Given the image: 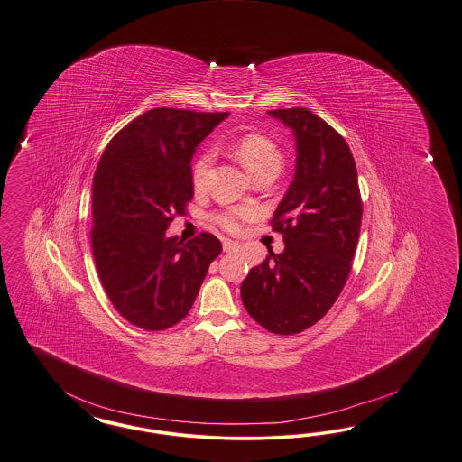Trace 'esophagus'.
I'll use <instances>...</instances> for the list:
<instances>
[{"label":"esophagus","instance_id":"1","mask_svg":"<svg viewBox=\"0 0 462 462\" xmlns=\"http://www.w3.org/2000/svg\"><path fill=\"white\" fill-rule=\"evenodd\" d=\"M223 251L225 253H239L240 245L234 240H223Z\"/></svg>","mask_w":462,"mask_h":462}]
</instances>
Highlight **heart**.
<instances>
[{
    "mask_svg": "<svg viewBox=\"0 0 462 462\" xmlns=\"http://www.w3.org/2000/svg\"><path fill=\"white\" fill-rule=\"evenodd\" d=\"M232 152L253 179H257L264 174L278 175L283 167V153H282L280 146L268 136L259 134V133H249V134L240 136L239 140L232 146ZM213 160H215L213 150H207L194 162L192 186L196 191H201L207 186L208 175L211 171ZM253 215L254 213L251 209H228V211L218 213L215 217V222L223 226L225 230L237 232L240 228V222L251 218Z\"/></svg>",
    "mask_w": 462,
    "mask_h": 462,
    "instance_id": "b5f03b06",
    "label": "heart"
}]
</instances>
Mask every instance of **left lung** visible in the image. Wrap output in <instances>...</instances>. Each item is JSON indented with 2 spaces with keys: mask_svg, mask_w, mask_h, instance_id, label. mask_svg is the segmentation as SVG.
Wrapping results in <instances>:
<instances>
[{
  "mask_svg": "<svg viewBox=\"0 0 462 462\" xmlns=\"http://www.w3.org/2000/svg\"><path fill=\"white\" fill-rule=\"evenodd\" d=\"M291 127L293 182L271 226L285 242L249 271L240 297L249 316L274 335H297L328 314L345 287L362 225V198L350 146L303 107L268 111Z\"/></svg>",
  "mask_w": 462,
  "mask_h": 462,
  "instance_id": "obj_1",
  "label": "left lung"
}]
</instances>
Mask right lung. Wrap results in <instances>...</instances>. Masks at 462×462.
Returning <instances> with one entry per match:
<instances>
[{"label": "right lung", "instance_id": "add662e5", "mask_svg": "<svg viewBox=\"0 0 462 462\" xmlns=\"http://www.w3.org/2000/svg\"><path fill=\"white\" fill-rule=\"evenodd\" d=\"M228 112L159 107L123 127L94 175L92 251L109 300L127 322L163 331L180 322L222 242L167 237L192 199L191 159Z\"/></svg>", "mask_w": 462, "mask_h": 462}]
</instances>
